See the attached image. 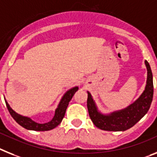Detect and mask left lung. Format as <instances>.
<instances>
[{
	"instance_id": "obj_1",
	"label": "left lung",
	"mask_w": 157,
	"mask_h": 157,
	"mask_svg": "<svg viewBox=\"0 0 157 157\" xmlns=\"http://www.w3.org/2000/svg\"><path fill=\"white\" fill-rule=\"evenodd\" d=\"M145 65L148 71L147 84L144 92L137 101L122 111L104 115L98 111L92 95L88 92V107L89 116L96 127L107 131H124L134 126L148 112L153 97V82L150 65L147 61Z\"/></svg>"
}]
</instances>
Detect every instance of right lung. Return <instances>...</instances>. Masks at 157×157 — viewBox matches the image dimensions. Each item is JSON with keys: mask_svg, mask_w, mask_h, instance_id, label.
Returning <instances> with one entry per match:
<instances>
[{"mask_svg": "<svg viewBox=\"0 0 157 157\" xmlns=\"http://www.w3.org/2000/svg\"><path fill=\"white\" fill-rule=\"evenodd\" d=\"M78 90V87H75L72 89L69 90L62 97V100L60 102L58 107L56 109L55 114H54V118L51 121L49 122H46L44 124H39L37 122H34L33 120H31L30 118L28 117L22 116L20 114H17L15 112L13 109L9 107V103L5 101L6 103L7 108L9 110V113H10L11 116L13 117V119L16 121L19 125L23 126L24 128L27 129H30V130H35V131H46V130H50V129H54L56 126H58L61 122L63 119L64 116H65V111H66V108H67L68 105H69V101L71 99L73 98V95L75 92Z\"/></svg>", "mask_w": 157, "mask_h": 157, "instance_id": "right-lung-1", "label": "right lung"}]
</instances>
